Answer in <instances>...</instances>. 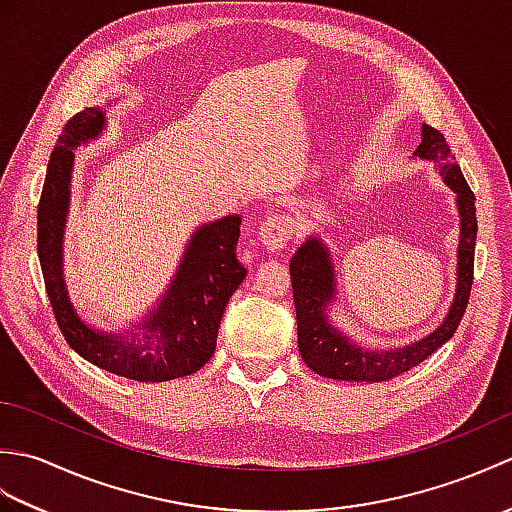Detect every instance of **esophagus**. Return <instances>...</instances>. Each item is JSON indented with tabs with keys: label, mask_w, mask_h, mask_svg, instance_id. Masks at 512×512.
Wrapping results in <instances>:
<instances>
[{
	"label": "esophagus",
	"mask_w": 512,
	"mask_h": 512,
	"mask_svg": "<svg viewBox=\"0 0 512 512\" xmlns=\"http://www.w3.org/2000/svg\"><path fill=\"white\" fill-rule=\"evenodd\" d=\"M292 233H295V222L288 215H273L259 226L257 237L268 250H281L286 248V244L292 239Z\"/></svg>",
	"instance_id": "34e87169"
}]
</instances>
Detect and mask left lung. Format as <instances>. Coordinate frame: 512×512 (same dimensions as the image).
I'll return each mask as SVG.
<instances>
[{
  "label": "left lung",
  "instance_id": "1",
  "mask_svg": "<svg viewBox=\"0 0 512 512\" xmlns=\"http://www.w3.org/2000/svg\"><path fill=\"white\" fill-rule=\"evenodd\" d=\"M413 158L436 162L442 182L455 193V206L460 215V242H458V270H455V295L447 317L436 330L422 339L389 350H372L358 345L350 334L341 332L328 317V308L336 301V277L328 246L314 233L299 246L290 259L292 297L297 308V341L299 352L314 374L350 380V383H383L409 372L447 343L458 330L471 297L473 259L477 239L475 195L466 184L462 169L447 140L438 129L422 125V143L413 151Z\"/></svg>",
  "mask_w": 512,
  "mask_h": 512
}]
</instances>
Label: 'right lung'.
Segmentation results:
<instances>
[{
    "label": "right lung",
    "mask_w": 512,
    "mask_h": 512,
    "mask_svg": "<svg viewBox=\"0 0 512 512\" xmlns=\"http://www.w3.org/2000/svg\"><path fill=\"white\" fill-rule=\"evenodd\" d=\"M105 127L107 107H85L65 123L54 145L37 211L41 273L54 317L76 354L116 376L138 383H165L198 372L215 352L226 303L246 277V268L235 255L242 217L226 215L195 228L165 295L138 321H129L118 332L96 330L85 323L72 306L63 277V239L70 213L74 149L103 136Z\"/></svg>",
    "instance_id": "obj_1"
}]
</instances>
